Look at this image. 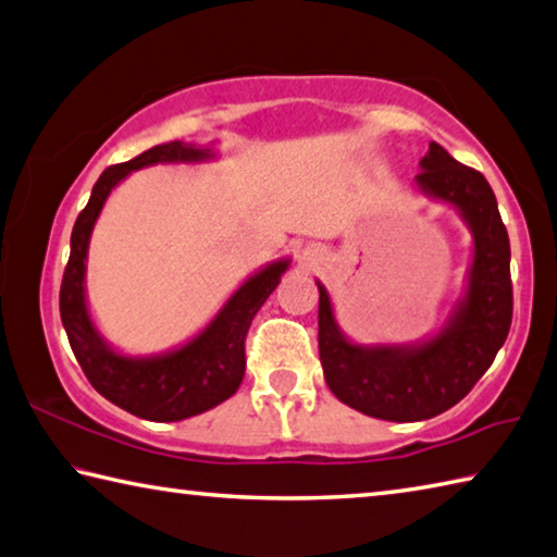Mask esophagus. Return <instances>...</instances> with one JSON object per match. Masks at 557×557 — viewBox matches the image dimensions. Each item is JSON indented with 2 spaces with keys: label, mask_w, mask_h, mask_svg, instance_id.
<instances>
[{
  "label": "esophagus",
  "mask_w": 557,
  "mask_h": 557,
  "mask_svg": "<svg viewBox=\"0 0 557 557\" xmlns=\"http://www.w3.org/2000/svg\"><path fill=\"white\" fill-rule=\"evenodd\" d=\"M309 256H311V258H317V252H309Z\"/></svg>",
  "instance_id": "obj_1"
}]
</instances>
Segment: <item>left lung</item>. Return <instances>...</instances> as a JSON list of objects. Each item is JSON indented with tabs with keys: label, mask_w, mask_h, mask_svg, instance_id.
I'll return each mask as SVG.
<instances>
[{
	"label": "left lung",
	"mask_w": 557,
	"mask_h": 557,
	"mask_svg": "<svg viewBox=\"0 0 557 557\" xmlns=\"http://www.w3.org/2000/svg\"><path fill=\"white\" fill-rule=\"evenodd\" d=\"M417 187L458 211L472 234L465 289L443 326L413 343H362L341 331L329 289L319 287V358L329 389L368 417L423 421L455 407L490 370L511 326L509 234L482 173L436 140L419 160Z\"/></svg>",
	"instance_id": "8db88e82"
}]
</instances>
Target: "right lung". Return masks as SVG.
I'll use <instances>...</instances> for the list:
<instances>
[{"label": "right lung", "instance_id": "right-lung-1", "mask_svg": "<svg viewBox=\"0 0 557 557\" xmlns=\"http://www.w3.org/2000/svg\"><path fill=\"white\" fill-rule=\"evenodd\" d=\"M214 146H195L170 140L140 153L128 163L111 165L99 175L87 207L79 211L70 260L60 285V319L67 333L79 368L104 399L134 417L148 421H182L214 409L236 394L246 375V333L258 309L265 305L280 277L289 268V258L268 262L252 272L226 305L216 311L197 336L156 356H126L99 333L87 305V252L92 228L121 180L134 170L158 163H207L214 160Z\"/></svg>", "mask_w": 557, "mask_h": 557}]
</instances>
